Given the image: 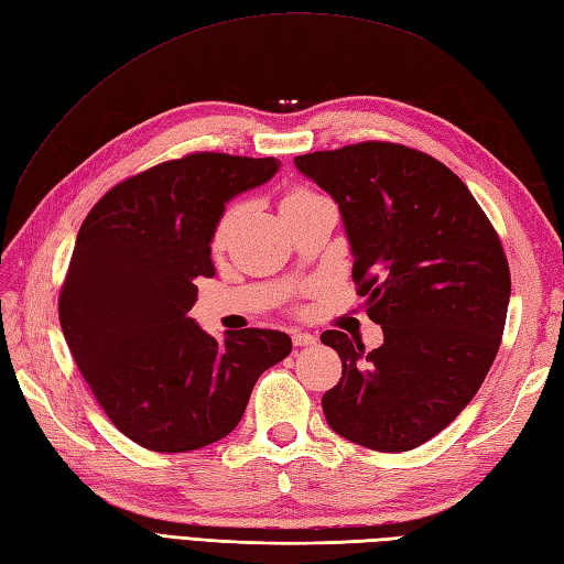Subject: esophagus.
Here are the masks:
<instances>
[{
  "label": "esophagus",
  "mask_w": 564,
  "mask_h": 564,
  "mask_svg": "<svg viewBox=\"0 0 564 564\" xmlns=\"http://www.w3.org/2000/svg\"><path fill=\"white\" fill-rule=\"evenodd\" d=\"M292 341H294V347H313L315 341H318V337L311 333H292Z\"/></svg>",
  "instance_id": "1"
}]
</instances>
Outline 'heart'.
Listing matches in <instances>:
<instances>
[{"label": "heart", "instance_id": "b5f03b06", "mask_svg": "<svg viewBox=\"0 0 564 564\" xmlns=\"http://www.w3.org/2000/svg\"><path fill=\"white\" fill-rule=\"evenodd\" d=\"M318 194H313V191H308V188H290L286 191V194L282 196V203H280V208H282V213L284 210H290V208H294V205H299V203H306V200H311V198H315ZM239 213H241V205L237 203V205H229V208L223 213V217L217 219V225H215V231H213V249H223V246L227 243V239H229V235H231V229H235V225H237V217H239Z\"/></svg>", "mask_w": 564, "mask_h": 564}]
</instances>
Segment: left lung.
I'll use <instances>...</instances> for the list:
<instances>
[{"label":"left lung","mask_w":564,"mask_h":564,"mask_svg":"<svg viewBox=\"0 0 564 564\" xmlns=\"http://www.w3.org/2000/svg\"><path fill=\"white\" fill-rule=\"evenodd\" d=\"M333 196L354 253L356 294L382 345L325 329L341 378L323 394L329 429L378 452H406L455 421L500 349L510 265L496 227L441 160L364 141L294 160Z\"/></svg>","instance_id":"left-lung-1"}]
</instances>
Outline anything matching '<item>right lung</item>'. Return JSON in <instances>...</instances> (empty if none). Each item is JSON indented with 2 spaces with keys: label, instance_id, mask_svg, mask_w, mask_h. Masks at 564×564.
Wrapping results in <instances>:
<instances>
[{
  "label": "right lung",
  "instance_id": "obj_1",
  "mask_svg": "<svg viewBox=\"0 0 564 564\" xmlns=\"http://www.w3.org/2000/svg\"><path fill=\"white\" fill-rule=\"evenodd\" d=\"M274 158L191 153L123 178L80 225L59 323L95 400L145 449L191 452L237 429L256 380L292 339L246 327L215 339L188 311L213 278L225 203L278 172Z\"/></svg>",
  "mask_w": 564,
  "mask_h": 564
}]
</instances>
